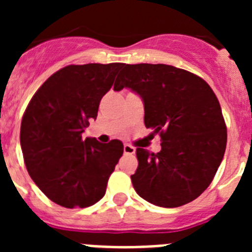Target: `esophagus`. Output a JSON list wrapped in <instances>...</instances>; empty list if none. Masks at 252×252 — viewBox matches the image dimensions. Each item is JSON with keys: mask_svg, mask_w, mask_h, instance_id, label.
Listing matches in <instances>:
<instances>
[{"mask_svg": "<svg viewBox=\"0 0 252 252\" xmlns=\"http://www.w3.org/2000/svg\"><path fill=\"white\" fill-rule=\"evenodd\" d=\"M135 151H136V149L133 148V146L128 145V144H125L124 145V153L126 155H132V154H135Z\"/></svg>", "mask_w": 252, "mask_h": 252, "instance_id": "1", "label": "esophagus"}]
</instances>
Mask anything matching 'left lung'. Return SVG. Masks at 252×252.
Listing matches in <instances>:
<instances>
[{"label":"left lung","instance_id":"obj_1","mask_svg":"<svg viewBox=\"0 0 252 252\" xmlns=\"http://www.w3.org/2000/svg\"><path fill=\"white\" fill-rule=\"evenodd\" d=\"M130 88L144 102V122L160 133L161 150L136 149L131 182L145 201L174 208L208 188L223 159L227 128L212 88L201 77L166 64H126L115 91Z\"/></svg>","mask_w":252,"mask_h":252}]
</instances>
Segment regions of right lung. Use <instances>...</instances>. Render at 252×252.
<instances>
[{"mask_svg":"<svg viewBox=\"0 0 252 252\" xmlns=\"http://www.w3.org/2000/svg\"><path fill=\"white\" fill-rule=\"evenodd\" d=\"M122 63L68 65L36 91L21 121L20 144L26 169L40 190L65 208H86L106 193L124 144H102L82 133L97 119L99 102Z\"/></svg>","mask_w":252,"mask_h":252,"instance_id":"right-lung-1","label":"right lung"}]
</instances>
